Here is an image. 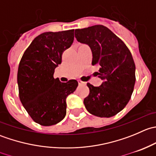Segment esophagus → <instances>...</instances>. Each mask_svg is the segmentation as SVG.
I'll return each mask as SVG.
<instances>
[{
  "label": "esophagus",
  "instance_id": "obj_1",
  "mask_svg": "<svg viewBox=\"0 0 156 156\" xmlns=\"http://www.w3.org/2000/svg\"><path fill=\"white\" fill-rule=\"evenodd\" d=\"M78 84L79 85H85L86 83L84 82V81H81V80H78Z\"/></svg>",
  "mask_w": 156,
  "mask_h": 156
}]
</instances>
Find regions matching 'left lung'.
<instances>
[{"mask_svg":"<svg viewBox=\"0 0 156 156\" xmlns=\"http://www.w3.org/2000/svg\"><path fill=\"white\" fill-rule=\"evenodd\" d=\"M80 43L92 51V65L100 66L99 78L103 83L94 87L87 83L89 95L84 104L90 114L101 118L115 115L126 106L133 91L135 64L125 44L102 25L75 29Z\"/></svg>","mask_w":156,"mask_h":156,"instance_id":"left-lung-1","label":"left lung"}]
</instances>
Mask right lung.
<instances>
[{
    "instance_id": "right-lung-1",
    "label": "right lung",
    "mask_w": 156,
    "mask_h": 156,
    "mask_svg": "<svg viewBox=\"0 0 156 156\" xmlns=\"http://www.w3.org/2000/svg\"><path fill=\"white\" fill-rule=\"evenodd\" d=\"M74 41V29L42 33L26 49L17 73L22 104L31 119L43 126L56 125L66 114V97L78 87L76 80L53 78L62 54Z\"/></svg>"
}]
</instances>
